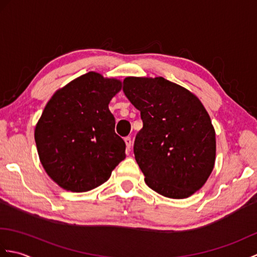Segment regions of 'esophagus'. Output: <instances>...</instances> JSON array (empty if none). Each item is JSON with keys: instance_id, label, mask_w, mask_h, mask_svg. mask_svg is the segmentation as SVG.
Here are the masks:
<instances>
[{"instance_id": "1", "label": "esophagus", "mask_w": 257, "mask_h": 257, "mask_svg": "<svg viewBox=\"0 0 257 257\" xmlns=\"http://www.w3.org/2000/svg\"><path fill=\"white\" fill-rule=\"evenodd\" d=\"M124 143H125V147H127V150H130V148H132L133 146V140L130 137H125L124 138Z\"/></svg>"}]
</instances>
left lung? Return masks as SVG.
I'll use <instances>...</instances> for the list:
<instances>
[{
  "mask_svg": "<svg viewBox=\"0 0 257 257\" xmlns=\"http://www.w3.org/2000/svg\"><path fill=\"white\" fill-rule=\"evenodd\" d=\"M122 90L144 122L134 152L147 185L171 199L192 195L215 161V132L202 102L163 77H127Z\"/></svg>",
  "mask_w": 257,
  "mask_h": 257,
  "instance_id": "1",
  "label": "left lung"
}]
</instances>
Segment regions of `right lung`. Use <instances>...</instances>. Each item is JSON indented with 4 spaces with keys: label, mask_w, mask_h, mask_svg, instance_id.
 <instances>
[{
    "label": "right lung",
    "mask_w": 257,
    "mask_h": 257,
    "mask_svg": "<svg viewBox=\"0 0 257 257\" xmlns=\"http://www.w3.org/2000/svg\"><path fill=\"white\" fill-rule=\"evenodd\" d=\"M121 81L89 72L56 91L35 128L38 156L59 187L86 192L106 182L124 158L108 108Z\"/></svg>",
    "instance_id": "1"
}]
</instances>
